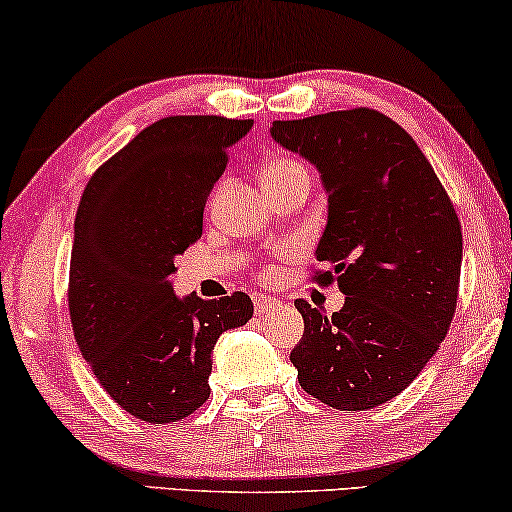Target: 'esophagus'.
Masks as SVG:
<instances>
[{"label":"esophagus","instance_id":"1","mask_svg":"<svg viewBox=\"0 0 512 512\" xmlns=\"http://www.w3.org/2000/svg\"><path fill=\"white\" fill-rule=\"evenodd\" d=\"M251 300H254V310H256V314H268L270 310H275V307L279 305L277 298L263 296V293H254V296H251Z\"/></svg>","mask_w":512,"mask_h":512}]
</instances>
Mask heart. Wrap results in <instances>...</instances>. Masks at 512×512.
<instances>
[{
	"instance_id": "b5f03b06",
	"label": "heart",
	"mask_w": 512,
	"mask_h": 512,
	"mask_svg": "<svg viewBox=\"0 0 512 512\" xmlns=\"http://www.w3.org/2000/svg\"><path fill=\"white\" fill-rule=\"evenodd\" d=\"M300 170H305V167H303V163H298L296 158L272 156L263 163L261 177H263V184L270 186V184H277V181H282L286 177H291V174H296Z\"/></svg>"
}]
</instances>
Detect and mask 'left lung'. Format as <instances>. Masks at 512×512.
I'll use <instances>...</instances> for the list:
<instances>
[{
  "mask_svg": "<svg viewBox=\"0 0 512 512\" xmlns=\"http://www.w3.org/2000/svg\"><path fill=\"white\" fill-rule=\"evenodd\" d=\"M270 135L317 167L328 223L317 247L345 293L326 314L296 300L305 333L291 352L307 394L335 410L391 401L422 373L457 310L461 223L408 132L375 109L275 121Z\"/></svg>",
  "mask_w": 512,
  "mask_h": 512,
  "instance_id": "left-lung-1",
  "label": "left lung"
}]
</instances>
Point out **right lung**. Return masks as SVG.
I'll return each mask as SVG.
<instances>
[{
  "label": "right lung",
  "mask_w": 512,
  "mask_h": 512,
  "mask_svg": "<svg viewBox=\"0 0 512 512\" xmlns=\"http://www.w3.org/2000/svg\"><path fill=\"white\" fill-rule=\"evenodd\" d=\"M254 121L167 116L97 167L69 263L76 345L104 391L142 422L170 424L209 398L212 349L254 314L247 293L177 298L179 254L200 240L207 195Z\"/></svg>",
  "instance_id": "right-lung-1"
}]
</instances>
